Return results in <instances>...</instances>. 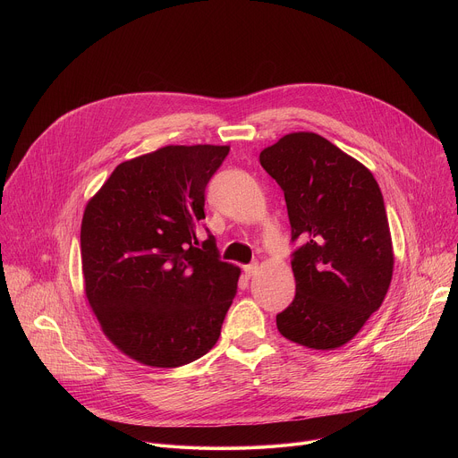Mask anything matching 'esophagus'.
<instances>
[{"label": "esophagus", "instance_id": "obj_1", "mask_svg": "<svg viewBox=\"0 0 458 458\" xmlns=\"http://www.w3.org/2000/svg\"><path fill=\"white\" fill-rule=\"evenodd\" d=\"M242 270H244L246 277H251V276H255V274H257V270H259V265H257V263H251V265H246V267H242Z\"/></svg>", "mask_w": 458, "mask_h": 458}]
</instances>
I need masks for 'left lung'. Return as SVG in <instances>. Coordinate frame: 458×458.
I'll use <instances>...</instances> for the list:
<instances>
[{
    "label": "left lung",
    "mask_w": 458,
    "mask_h": 458,
    "mask_svg": "<svg viewBox=\"0 0 458 458\" xmlns=\"http://www.w3.org/2000/svg\"><path fill=\"white\" fill-rule=\"evenodd\" d=\"M283 188L295 297L277 313L283 337L313 350L352 341L387 293L394 246L373 174L313 132L281 138L259 156Z\"/></svg>",
    "instance_id": "obj_1"
}]
</instances>
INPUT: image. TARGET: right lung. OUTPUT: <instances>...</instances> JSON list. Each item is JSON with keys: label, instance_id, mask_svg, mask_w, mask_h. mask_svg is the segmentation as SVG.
I'll return each instance as SVG.
<instances>
[{"label": "right lung", "instance_id": "add662e5", "mask_svg": "<svg viewBox=\"0 0 458 458\" xmlns=\"http://www.w3.org/2000/svg\"><path fill=\"white\" fill-rule=\"evenodd\" d=\"M230 147H163L115 166L81 223L85 293L105 335L130 359L177 368L221 335L241 270L219 259L205 190Z\"/></svg>", "mask_w": 458, "mask_h": 458}]
</instances>
